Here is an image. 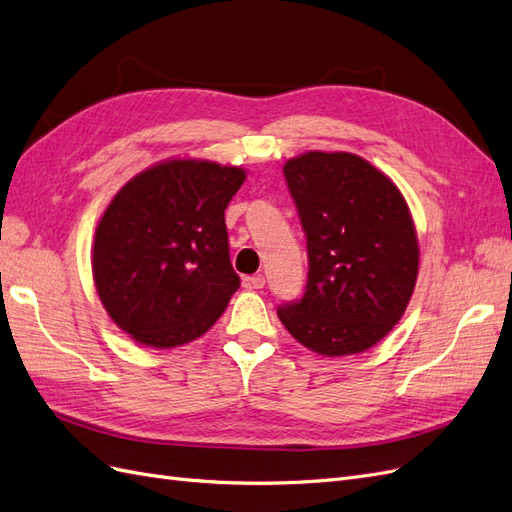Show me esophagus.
I'll return each mask as SVG.
<instances>
[{
  "label": "esophagus",
  "mask_w": 512,
  "mask_h": 512,
  "mask_svg": "<svg viewBox=\"0 0 512 512\" xmlns=\"http://www.w3.org/2000/svg\"><path fill=\"white\" fill-rule=\"evenodd\" d=\"M242 285H244L246 289H263V285H266V278H263L261 274L244 276V278H242Z\"/></svg>",
  "instance_id": "1"
}]
</instances>
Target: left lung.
<instances>
[{
    "label": "left lung",
    "mask_w": 512,
    "mask_h": 512,
    "mask_svg": "<svg viewBox=\"0 0 512 512\" xmlns=\"http://www.w3.org/2000/svg\"><path fill=\"white\" fill-rule=\"evenodd\" d=\"M308 249L300 300L278 319L310 351L340 357L385 338L419 272L415 225L400 189L351 153L312 151L285 163Z\"/></svg>",
    "instance_id": "obj_1"
}]
</instances>
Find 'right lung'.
Listing matches in <instances>:
<instances>
[{"label": "right lung", "instance_id": "1", "mask_svg": "<svg viewBox=\"0 0 512 512\" xmlns=\"http://www.w3.org/2000/svg\"><path fill=\"white\" fill-rule=\"evenodd\" d=\"M244 170L168 161L114 195L97 225L93 280L112 321L140 344L172 349L200 338L240 287L225 208Z\"/></svg>", "mask_w": 512, "mask_h": 512}]
</instances>
